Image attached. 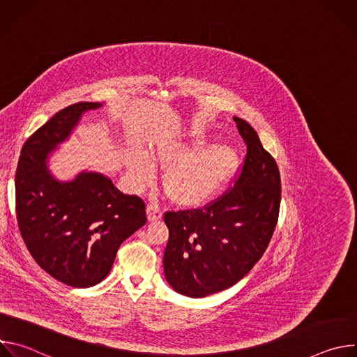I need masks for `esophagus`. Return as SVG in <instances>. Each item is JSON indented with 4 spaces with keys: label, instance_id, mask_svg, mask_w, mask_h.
I'll return each instance as SVG.
<instances>
[{
    "label": "esophagus",
    "instance_id": "obj_1",
    "mask_svg": "<svg viewBox=\"0 0 357 357\" xmlns=\"http://www.w3.org/2000/svg\"><path fill=\"white\" fill-rule=\"evenodd\" d=\"M146 218L149 222H157L162 218V211L157 203H149L146 206Z\"/></svg>",
    "mask_w": 357,
    "mask_h": 357
}]
</instances>
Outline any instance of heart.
<instances>
[{"label": "heart", "mask_w": 357, "mask_h": 357, "mask_svg": "<svg viewBox=\"0 0 357 357\" xmlns=\"http://www.w3.org/2000/svg\"><path fill=\"white\" fill-rule=\"evenodd\" d=\"M206 144V134L193 128L179 138L160 142L149 160L139 154L128 160L127 169L137 188L154 178V165L167 167L164 186L181 206H199L211 200L233 176L238 167L237 151L225 142Z\"/></svg>", "instance_id": "1"}]
</instances>
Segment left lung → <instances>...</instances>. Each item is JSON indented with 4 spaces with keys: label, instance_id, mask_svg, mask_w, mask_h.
<instances>
[{
    "label": "left lung",
    "instance_id": "left-lung-1",
    "mask_svg": "<svg viewBox=\"0 0 357 357\" xmlns=\"http://www.w3.org/2000/svg\"><path fill=\"white\" fill-rule=\"evenodd\" d=\"M247 145L233 188L202 209L167 212L164 273L179 294L203 298L238 282L261 257L277 226L281 178L247 121L233 117Z\"/></svg>",
    "mask_w": 357,
    "mask_h": 357
}]
</instances>
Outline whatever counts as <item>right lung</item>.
Returning <instances> with one entry per match:
<instances>
[{
	"instance_id": "right-lung-1",
	"label": "right lung",
	"mask_w": 357,
	"mask_h": 357,
	"mask_svg": "<svg viewBox=\"0 0 357 357\" xmlns=\"http://www.w3.org/2000/svg\"><path fill=\"white\" fill-rule=\"evenodd\" d=\"M103 105H72L58 112L24 144L15 174L21 236L33 260L58 281L87 288L103 281L121 243L146 222L145 203L124 195L110 178L82 171L61 182L47 157L66 141L80 117Z\"/></svg>"
}]
</instances>
